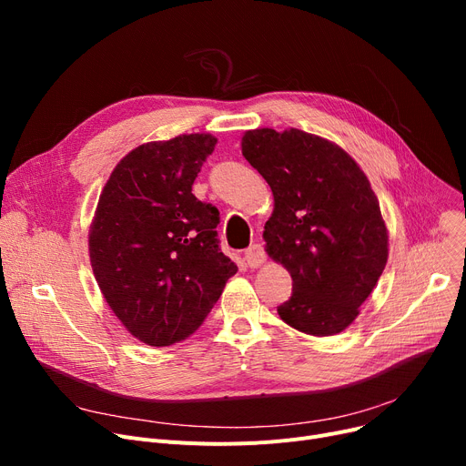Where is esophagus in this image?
Masks as SVG:
<instances>
[{
  "label": "esophagus",
  "instance_id": "34e87169",
  "mask_svg": "<svg viewBox=\"0 0 466 466\" xmlns=\"http://www.w3.org/2000/svg\"><path fill=\"white\" fill-rule=\"evenodd\" d=\"M243 258H246V262H248L251 268H258L260 264L266 262L264 248L260 246V243H253V246H249V248L246 249V253H243Z\"/></svg>",
  "mask_w": 466,
  "mask_h": 466
}]
</instances>
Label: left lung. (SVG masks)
<instances>
[{"label": "left lung", "instance_id": "left-lung-1", "mask_svg": "<svg viewBox=\"0 0 466 466\" xmlns=\"http://www.w3.org/2000/svg\"><path fill=\"white\" fill-rule=\"evenodd\" d=\"M241 153L274 192L266 253L292 278L279 317L304 334L341 332L387 264L389 238L370 181L344 149L297 128L249 130Z\"/></svg>", "mask_w": 466, "mask_h": 466}]
</instances>
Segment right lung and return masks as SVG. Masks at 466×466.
<instances>
[{
    "mask_svg": "<svg viewBox=\"0 0 466 466\" xmlns=\"http://www.w3.org/2000/svg\"><path fill=\"white\" fill-rule=\"evenodd\" d=\"M215 143L188 134L139 145L116 164L97 202L88 236L96 281L147 346L190 336L238 272L218 248V209L192 194Z\"/></svg>",
    "mask_w": 466,
    "mask_h": 466,
    "instance_id": "add662e5",
    "label": "right lung"
}]
</instances>
